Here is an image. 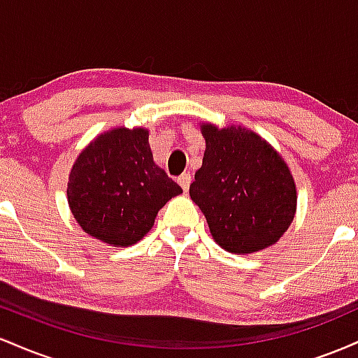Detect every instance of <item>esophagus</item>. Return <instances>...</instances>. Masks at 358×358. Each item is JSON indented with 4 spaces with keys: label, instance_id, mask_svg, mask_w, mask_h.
I'll return each instance as SVG.
<instances>
[{
    "label": "esophagus",
    "instance_id": "1",
    "mask_svg": "<svg viewBox=\"0 0 358 358\" xmlns=\"http://www.w3.org/2000/svg\"><path fill=\"white\" fill-rule=\"evenodd\" d=\"M178 183L185 192H188V188H190V183H192V175L188 173V171H185V173L178 176Z\"/></svg>",
    "mask_w": 358,
    "mask_h": 358
}]
</instances>
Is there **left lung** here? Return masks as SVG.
<instances>
[{"label":"left lung","mask_w":358,"mask_h":358,"mask_svg":"<svg viewBox=\"0 0 358 358\" xmlns=\"http://www.w3.org/2000/svg\"><path fill=\"white\" fill-rule=\"evenodd\" d=\"M205 153L192 200L207 219L213 241L234 254L276 244L296 212V185L281 155L244 127L200 126Z\"/></svg>","instance_id":"left-lung-1"}]
</instances>
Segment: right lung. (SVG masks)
Masks as SVG:
<instances>
[{
    "label": "right lung",
    "mask_w": 358,
    "mask_h": 358,
    "mask_svg": "<svg viewBox=\"0 0 358 358\" xmlns=\"http://www.w3.org/2000/svg\"><path fill=\"white\" fill-rule=\"evenodd\" d=\"M148 136L143 127L99 134L77 156L69 175L73 219L89 236L114 248L143 239L159 208L183 192L153 162Z\"/></svg>",
    "instance_id": "obj_1"
}]
</instances>
